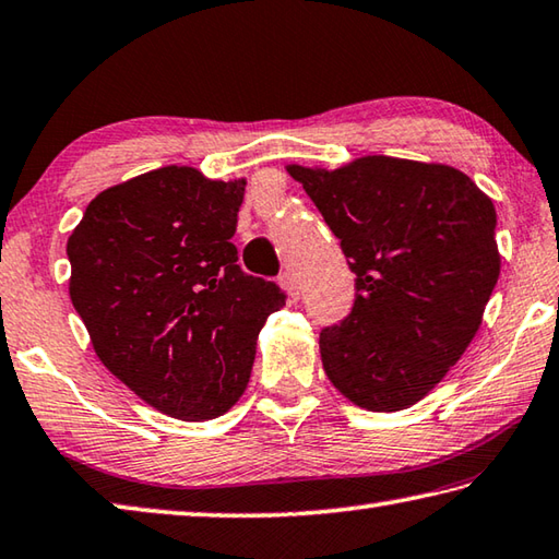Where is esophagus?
<instances>
[{
    "label": "esophagus",
    "instance_id": "obj_1",
    "mask_svg": "<svg viewBox=\"0 0 559 559\" xmlns=\"http://www.w3.org/2000/svg\"><path fill=\"white\" fill-rule=\"evenodd\" d=\"M278 283H281V288L288 293V298H290V300H298V298H300V286H298L296 273L286 271V273H283V276L278 278Z\"/></svg>",
    "mask_w": 559,
    "mask_h": 559
}]
</instances>
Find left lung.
Wrapping results in <instances>:
<instances>
[{"label": "left lung", "mask_w": 559, "mask_h": 559, "mask_svg": "<svg viewBox=\"0 0 559 559\" xmlns=\"http://www.w3.org/2000/svg\"><path fill=\"white\" fill-rule=\"evenodd\" d=\"M286 170L357 276L349 318L320 332L324 373L359 408H411L481 328L501 273L491 198L452 166L393 156Z\"/></svg>", "instance_id": "1"}]
</instances>
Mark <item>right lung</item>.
<instances>
[{
    "label": "right lung",
    "instance_id": "add662e5",
    "mask_svg": "<svg viewBox=\"0 0 559 559\" xmlns=\"http://www.w3.org/2000/svg\"><path fill=\"white\" fill-rule=\"evenodd\" d=\"M247 178L164 166L99 192L68 237V293L99 361L151 408L186 423L247 391L257 340L286 306L237 263Z\"/></svg>",
    "mask_w": 559,
    "mask_h": 559
}]
</instances>
